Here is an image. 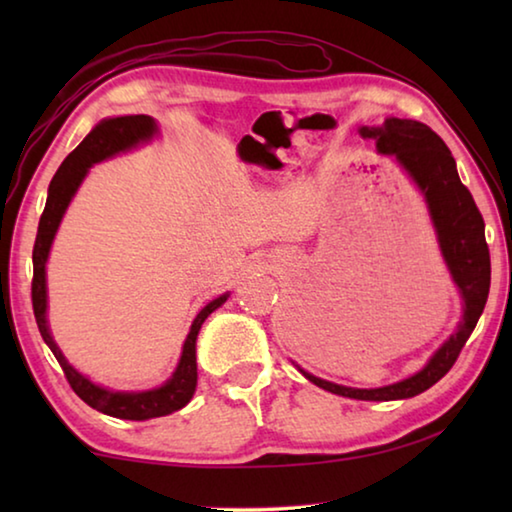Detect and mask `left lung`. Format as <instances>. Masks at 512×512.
<instances>
[{"instance_id":"1","label":"left lung","mask_w":512,"mask_h":512,"mask_svg":"<svg viewBox=\"0 0 512 512\" xmlns=\"http://www.w3.org/2000/svg\"><path fill=\"white\" fill-rule=\"evenodd\" d=\"M359 133L368 140L372 137L379 153L393 155L424 194L445 264L463 298V320L458 323L456 332L436 350L427 366L413 377L391 386L348 388L314 377L302 368L300 372L311 384L334 395L350 397V400H406V397L424 393L438 379H443L474 332L490 291V250L485 244L483 216L470 189L458 178L452 151L427 124L388 117L381 126H363Z\"/></svg>"}]
</instances>
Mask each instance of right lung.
Returning <instances> with one entry per match:
<instances>
[{
	"instance_id": "add662e5",
	"label": "right lung",
	"mask_w": 512,
	"mask_h": 512,
	"mask_svg": "<svg viewBox=\"0 0 512 512\" xmlns=\"http://www.w3.org/2000/svg\"><path fill=\"white\" fill-rule=\"evenodd\" d=\"M155 133H158V124H155V119L149 115H128V117H115V119L101 121V124L94 128V131L85 137V140L76 146L72 153L67 155L65 162L60 164V169L56 171V176L51 178L47 205H45V212L40 216L36 246H33L31 300H33V314H36V323L42 339H45V343L49 345V350L54 352V357L58 359L60 368H63L72 391L79 395L85 404L92 406V409L121 420L162 418V415H169L173 411L183 409V406L192 400V395L196 391V379H198L196 336L201 332V325L205 323V318L228 300V293H223V296H219L216 300L207 302V305L198 311V316L192 323V329H189L185 339L178 368L167 384H162L160 388H153V391L121 393V391H108V388L92 384V381L85 375H81L74 366H69L67 359L63 357V352H60L47 325L45 266H47L51 241L56 237V230L60 221H63L67 205L76 194V189H79V185L83 183V178L88 176L92 164L106 160L119 151L133 149V146H137L140 142H149Z\"/></svg>"
}]
</instances>
